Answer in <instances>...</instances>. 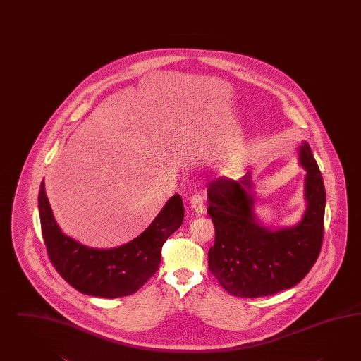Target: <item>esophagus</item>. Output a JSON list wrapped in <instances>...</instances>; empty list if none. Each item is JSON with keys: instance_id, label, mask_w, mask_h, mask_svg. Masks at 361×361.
<instances>
[{"instance_id": "obj_1", "label": "esophagus", "mask_w": 361, "mask_h": 361, "mask_svg": "<svg viewBox=\"0 0 361 361\" xmlns=\"http://www.w3.org/2000/svg\"><path fill=\"white\" fill-rule=\"evenodd\" d=\"M189 205H190V209H192V212L195 213V215H198V216H200V215H202L205 213L204 200H202V197H201V195H193V197L190 198Z\"/></svg>"}]
</instances>
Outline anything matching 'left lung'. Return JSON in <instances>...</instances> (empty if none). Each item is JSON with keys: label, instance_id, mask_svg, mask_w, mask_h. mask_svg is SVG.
<instances>
[{"label": "left lung", "instance_id": "obj_1", "mask_svg": "<svg viewBox=\"0 0 361 361\" xmlns=\"http://www.w3.org/2000/svg\"><path fill=\"white\" fill-rule=\"evenodd\" d=\"M306 171V209L298 224H265L255 213V185L250 173L240 181L218 178L209 185V209L215 244L209 269L224 290L245 298L271 295L300 283L321 252L326 192L312 148L303 140L297 151Z\"/></svg>", "mask_w": 361, "mask_h": 361}]
</instances>
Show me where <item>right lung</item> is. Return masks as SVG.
<instances>
[{
  "mask_svg": "<svg viewBox=\"0 0 361 361\" xmlns=\"http://www.w3.org/2000/svg\"><path fill=\"white\" fill-rule=\"evenodd\" d=\"M40 224L49 260L78 292L118 298L139 290L155 274L161 247L184 221V205L172 195L155 219L135 239L114 248H94L64 234L52 214L44 181L38 195Z\"/></svg>",
  "mask_w": 361,
  "mask_h": 361,
  "instance_id": "obj_1",
  "label": "right lung"
}]
</instances>
